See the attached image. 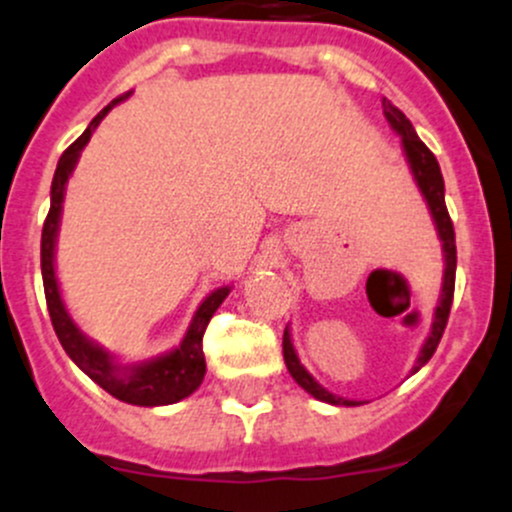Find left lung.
Instances as JSON below:
<instances>
[{
  "label": "left lung",
  "instance_id": "left-lung-1",
  "mask_svg": "<svg viewBox=\"0 0 512 512\" xmlns=\"http://www.w3.org/2000/svg\"><path fill=\"white\" fill-rule=\"evenodd\" d=\"M383 114H386L388 124L391 129L401 136V144L403 151H406V159L408 166L413 171V179H416L418 189H421L423 199H426L430 216L435 221V231H438L440 241H443V254H445V271H443V288H440V301L435 306L433 313V326H430V333L423 343L421 353H418V361L413 366V373L421 371L423 366L430 361V356L435 353L438 348L440 336L445 331V323H448L450 316V303H453V288H455V231H453V221H450L448 209H445V186H443V174H440V166L438 159L433 156V151L418 139L416 129H413L411 121L406 119L398 106H393L391 101L383 99ZM283 361H286L288 373L293 376V381L303 388L306 393H311L313 398L323 403H331V406H361L358 401H348V398L341 396H333L331 391L321 386L311 373L303 368V363L298 361V353L293 348L291 341V331H283Z\"/></svg>",
  "mask_w": 512,
  "mask_h": 512
}]
</instances>
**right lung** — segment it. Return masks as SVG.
<instances>
[{"label":"right lung","mask_w":512,"mask_h":512,"mask_svg":"<svg viewBox=\"0 0 512 512\" xmlns=\"http://www.w3.org/2000/svg\"><path fill=\"white\" fill-rule=\"evenodd\" d=\"M126 96L111 101L109 106L99 111V114L91 119V124L86 126V131L69 146L67 151L59 159L57 171H54L52 181V206H49L47 221H44L42 229V278H44V296H47V308L49 316H52V326L57 331L59 343L64 346L67 356L77 363L79 368L96 383V386L104 388L106 393H111L119 401L131 403V406H169V403H179L181 398L191 396L196 388L201 386L206 373V361H204V331L209 326L211 316L216 313V308L224 303V298L229 296L231 286H221L216 291H211L204 298L199 308H196L194 318H191V326L186 331L184 341L174 348V351L164 353V356H156L151 361L141 363H124L116 361L109 351L99 346V343L89 341L82 331L77 328V323L69 316L67 306L62 301V291H59L57 271H54V249H57V234H59V219H62V204H64V191H67V181L72 176L74 166H77L79 154L86 144H89L91 134L99 126V121L109 114V109L119 101H124Z\"/></svg>","instance_id":"1"}]
</instances>
